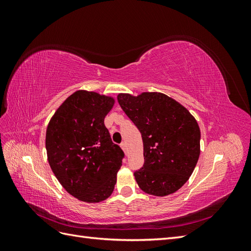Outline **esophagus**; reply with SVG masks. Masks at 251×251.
<instances>
[{
    "mask_svg": "<svg viewBox=\"0 0 251 251\" xmlns=\"http://www.w3.org/2000/svg\"><path fill=\"white\" fill-rule=\"evenodd\" d=\"M120 147H121V149H123L125 151H126V142H121L120 143Z\"/></svg>",
    "mask_w": 251,
    "mask_h": 251,
    "instance_id": "obj_1",
    "label": "esophagus"
}]
</instances>
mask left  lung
<instances>
[{
	"instance_id": "obj_1",
	"label": "left lung",
	"mask_w": 251,
	"mask_h": 251,
	"mask_svg": "<svg viewBox=\"0 0 251 251\" xmlns=\"http://www.w3.org/2000/svg\"><path fill=\"white\" fill-rule=\"evenodd\" d=\"M121 109L141 133L144 164L134 173L144 193L164 197L191 177L200 156V128L186 108L168 95L120 93Z\"/></svg>"
}]
</instances>
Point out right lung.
<instances>
[{"label": "right lung", "mask_w": 251, "mask_h": 251, "mask_svg": "<svg viewBox=\"0 0 251 251\" xmlns=\"http://www.w3.org/2000/svg\"><path fill=\"white\" fill-rule=\"evenodd\" d=\"M114 102L110 96L76 91L60 104L47 126L50 168L66 191L83 202L109 198L123 164L124 151L113 143L103 123Z\"/></svg>", "instance_id": "add662e5"}]
</instances>
